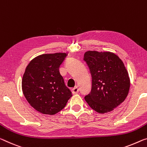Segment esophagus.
<instances>
[{"label":"esophagus","instance_id":"esophagus-1","mask_svg":"<svg viewBox=\"0 0 147 147\" xmlns=\"http://www.w3.org/2000/svg\"><path fill=\"white\" fill-rule=\"evenodd\" d=\"M78 92H79V89H78V87H77V86L71 89V92L73 94H76V93H78Z\"/></svg>","mask_w":147,"mask_h":147}]
</instances>
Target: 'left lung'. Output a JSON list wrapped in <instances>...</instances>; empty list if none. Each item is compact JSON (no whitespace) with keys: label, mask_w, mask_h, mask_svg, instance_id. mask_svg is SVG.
I'll list each match as a JSON object with an SVG mask.
<instances>
[{"label":"left lung","mask_w":147,"mask_h":147,"mask_svg":"<svg viewBox=\"0 0 147 147\" xmlns=\"http://www.w3.org/2000/svg\"><path fill=\"white\" fill-rule=\"evenodd\" d=\"M84 60L92 77L91 91L85 100L100 114L110 112L122 103L130 87V79L123 61L112 52L89 51Z\"/></svg>","instance_id":"8db88e82"}]
</instances>
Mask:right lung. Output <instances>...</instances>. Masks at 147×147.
<instances>
[{"label": "right lung", "instance_id": "1", "mask_svg": "<svg viewBox=\"0 0 147 147\" xmlns=\"http://www.w3.org/2000/svg\"><path fill=\"white\" fill-rule=\"evenodd\" d=\"M66 56L65 53L43 54L31 60L26 67L22 91L29 105L41 114H56L72 96L59 71Z\"/></svg>", "mask_w": 147, "mask_h": 147}]
</instances>
